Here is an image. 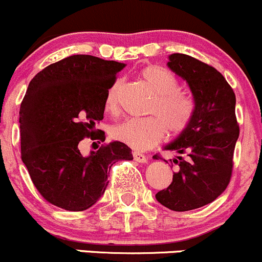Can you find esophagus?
Listing matches in <instances>:
<instances>
[{
	"mask_svg": "<svg viewBox=\"0 0 262 262\" xmlns=\"http://www.w3.org/2000/svg\"><path fill=\"white\" fill-rule=\"evenodd\" d=\"M132 157H134V159L139 163H146L147 162V157H145L144 154H141V152H139V151L132 152Z\"/></svg>",
	"mask_w": 262,
	"mask_h": 262,
	"instance_id": "esophagus-1",
	"label": "esophagus"
}]
</instances>
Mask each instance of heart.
<instances>
[{
  "mask_svg": "<svg viewBox=\"0 0 262 262\" xmlns=\"http://www.w3.org/2000/svg\"><path fill=\"white\" fill-rule=\"evenodd\" d=\"M155 94L149 108V117L128 118L112 128V137L136 150L155 146L164 137L178 136L190 127L196 113L195 99L180 90L176 75L158 64H150L140 72ZM122 81L116 79L108 88L104 99L107 112L117 113Z\"/></svg>",
  "mask_w": 262,
  "mask_h": 262,
  "instance_id": "b5f03b06",
  "label": "heart"
}]
</instances>
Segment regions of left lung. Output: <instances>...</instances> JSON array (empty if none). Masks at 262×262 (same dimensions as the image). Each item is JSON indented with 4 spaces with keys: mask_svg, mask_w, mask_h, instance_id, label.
<instances>
[{
    "mask_svg": "<svg viewBox=\"0 0 262 262\" xmlns=\"http://www.w3.org/2000/svg\"><path fill=\"white\" fill-rule=\"evenodd\" d=\"M168 66L187 81L196 113L190 127L165 146L185 158L170 159L178 170L172 183L155 198L170 210L188 211L213 203L229 185L239 136L235 95L218 70L193 57L174 53ZM154 158L162 159L159 155Z\"/></svg>",
    "mask_w": 262,
    "mask_h": 262,
    "instance_id": "left-lung-1",
    "label": "left lung"
}]
</instances>
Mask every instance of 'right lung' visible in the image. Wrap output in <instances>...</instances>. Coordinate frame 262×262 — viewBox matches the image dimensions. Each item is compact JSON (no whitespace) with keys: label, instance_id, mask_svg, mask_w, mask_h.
<instances>
[{"label":"right lung","instance_id":"1","mask_svg":"<svg viewBox=\"0 0 262 262\" xmlns=\"http://www.w3.org/2000/svg\"><path fill=\"white\" fill-rule=\"evenodd\" d=\"M125 63L89 54H75L51 63L30 81L20 105L21 159L47 203L82 211L104 193L111 167L131 160V149L120 141L103 144L89 157L80 152L85 137L95 135L103 120L108 88Z\"/></svg>","mask_w":262,"mask_h":262}]
</instances>
